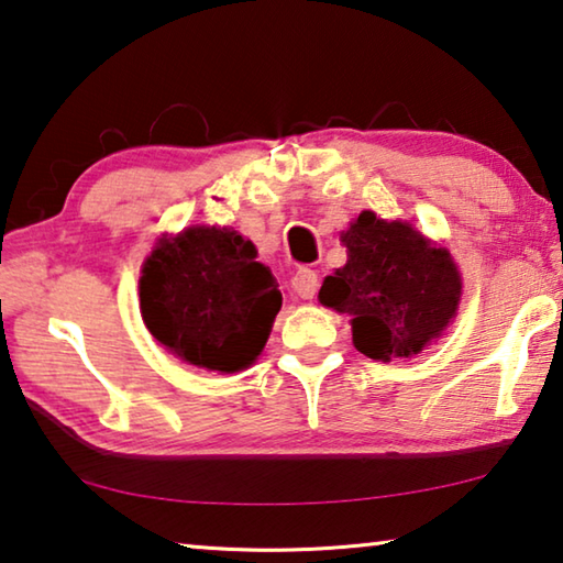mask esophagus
<instances>
[{"instance_id": "obj_1", "label": "esophagus", "mask_w": 563, "mask_h": 563, "mask_svg": "<svg viewBox=\"0 0 563 563\" xmlns=\"http://www.w3.org/2000/svg\"><path fill=\"white\" fill-rule=\"evenodd\" d=\"M292 290L300 295L302 300H312L318 292V273L310 268H300L292 275Z\"/></svg>"}]
</instances>
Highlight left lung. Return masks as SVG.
Masks as SVG:
<instances>
[{"instance_id":"1","label":"left lung","mask_w":563,"mask_h":563,"mask_svg":"<svg viewBox=\"0 0 563 563\" xmlns=\"http://www.w3.org/2000/svg\"><path fill=\"white\" fill-rule=\"evenodd\" d=\"M340 241L347 263L322 280L318 298L352 318L362 355L412 357L442 335L462 298V275L446 247L373 211H362Z\"/></svg>"}]
</instances>
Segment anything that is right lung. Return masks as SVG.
<instances>
[{"mask_svg":"<svg viewBox=\"0 0 563 563\" xmlns=\"http://www.w3.org/2000/svg\"><path fill=\"white\" fill-rule=\"evenodd\" d=\"M251 241L231 228L164 235L141 268V318L170 355L238 373L268 342L283 295Z\"/></svg>","mask_w":563,"mask_h":563,"instance_id":"right-lung-1","label":"right lung"}]
</instances>
